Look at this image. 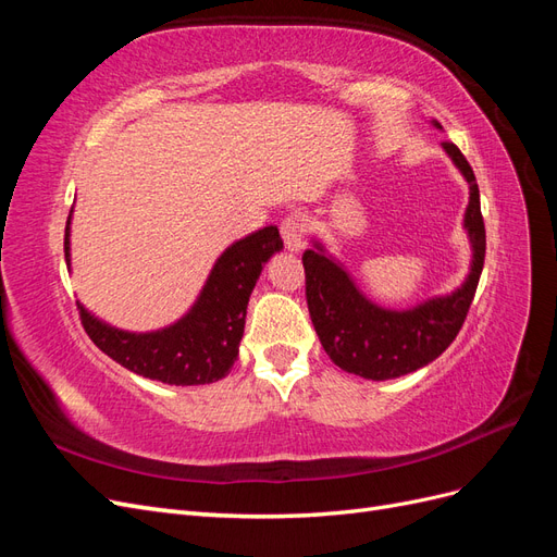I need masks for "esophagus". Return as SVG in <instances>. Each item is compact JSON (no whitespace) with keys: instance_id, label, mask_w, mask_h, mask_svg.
I'll return each instance as SVG.
<instances>
[{"instance_id":"34e87169","label":"esophagus","mask_w":557,"mask_h":557,"mask_svg":"<svg viewBox=\"0 0 557 557\" xmlns=\"http://www.w3.org/2000/svg\"><path fill=\"white\" fill-rule=\"evenodd\" d=\"M281 237H283V244L288 250H301L305 248V239H307V223L305 218H301L299 213H290L283 218L281 223Z\"/></svg>"}]
</instances>
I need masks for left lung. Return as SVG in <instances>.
<instances>
[{"mask_svg": "<svg viewBox=\"0 0 557 557\" xmlns=\"http://www.w3.org/2000/svg\"><path fill=\"white\" fill-rule=\"evenodd\" d=\"M444 148L469 183L465 227L474 246V260L458 290L407 311H391L372 305L318 244L315 250L301 256L311 323L330 360L348 374L385 381L416 372L453 344L469 313L485 260V225L474 170L458 146L444 141Z\"/></svg>", "mask_w": 557, "mask_h": 557, "instance_id": "left-lung-1", "label": "left lung"}]
</instances>
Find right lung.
<instances>
[{
    "instance_id": "obj_1",
    "label": "right lung",
    "mask_w": 557,
    "mask_h": 557,
    "mask_svg": "<svg viewBox=\"0 0 557 557\" xmlns=\"http://www.w3.org/2000/svg\"><path fill=\"white\" fill-rule=\"evenodd\" d=\"M281 248L274 225L232 244L211 269L193 311L172 327L148 334L123 332L78 305L81 325L99 350L134 374L170 385L213 383L227 376L237 360L248 297L262 264ZM64 260L70 264V221L64 230Z\"/></svg>"
}]
</instances>
